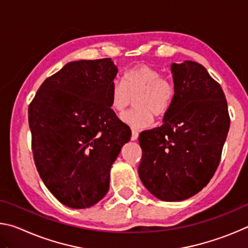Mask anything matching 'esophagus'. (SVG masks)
Instances as JSON below:
<instances>
[{
    "mask_svg": "<svg viewBox=\"0 0 248 248\" xmlns=\"http://www.w3.org/2000/svg\"><path fill=\"white\" fill-rule=\"evenodd\" d=\"M138 137H139V132H138V130L132 129V131H131V140L132 141H136L138 139Z\"/></svg>",
    "mask_w": 248,
    "mask_h": 248,
    "instance_id": "esophagus-1",
    "label": "esophagus"
}]
</instances>
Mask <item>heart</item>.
Instances as JSON below:
<instances>
[{
    "label": "heart",
    "instance_id": "heart-1",
    "mask_svg": "<svg viewBox=\"0 0 248 248\" xmlns=\"http://www.w3.org/2000/svg\"><path fill=\"white\" fill-rule=\"evenodd\" d=\"M137 109L123 116L124 123L136 129L146 128L153 116L163 118L173 105L175 86L170 78L148 64H136L124 73L123 81H116L109 90L112 110L123 114L136 97Z\"/></svg>",
    "mask_w": 248,
    "mask_h": 248
}]
</instances>
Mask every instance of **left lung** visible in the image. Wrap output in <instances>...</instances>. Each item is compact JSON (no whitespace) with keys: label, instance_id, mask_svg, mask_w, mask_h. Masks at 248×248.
<instances>
[{"label":"left lung","instance_id":"obj_1","mask_svg":"<svg viewBox=\"0 0 248 248\" xmlns=\"http://www.w3.org/2000/svg\"><path fill=\"white\" fill-rule=\"evenodd\" d=\"M175 98L161 127L142 131L139 176L164 201L190 198L207 186L219 166L230 129L223 90L203 65L173 63Z\"/></svg>","mask_w":248,"mask_h":248}]
</instances>
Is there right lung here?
Returning <instances> with one entry per match:
<instances>
[{
  "mask_svg": "<svg viewBox=\"0 0 248 248\" xmlns=\"http://www.w3.org/2000/svg\"><path fill=\"white\" fill-rule=\"evenodd\" d=\"M118 69L110 58L65 64L28 107L33 161L61 203L89 208L107 194L112 163L131 130L110 108Z\"/></svg>",
  "mask_w": 248,
  "mask_h": 248,
  "instance_id": "add662e5",
  "label": "right lung"
}]
</instances>
